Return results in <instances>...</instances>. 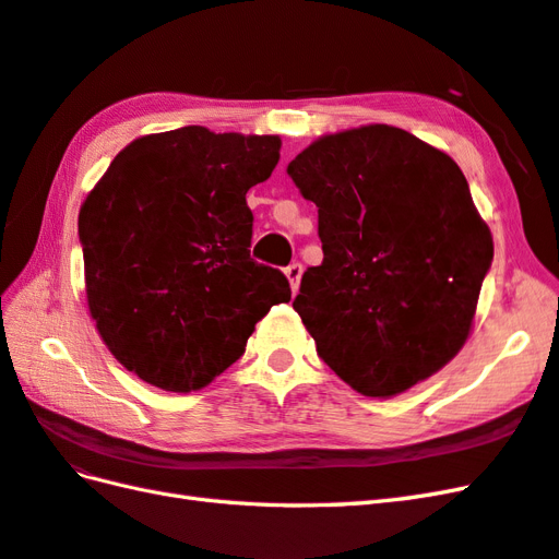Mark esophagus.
Returning a JSON list of instances; mask_svg holds the SVG:
<instances>
[{
  "instance_id": "1",
  "label": "esophagus",
  "mask_w": 559,
  "mask_h": 559,
  "mask_svg": "<svg viewBox=\"0 0 559 559\" xmlns=\"http://www.w3.org/2000/svg\"><path fill=\"white\" fill-rule=\"evenodd\" d=\"M284 275L289 280V287L296 294L298 292V284H301V275H304V265L301 263H292L287 270H284Z\"/></svg>"
}]
</instances>
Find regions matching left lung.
Returning <instances> with one entry per match:
<instances>
[{
	"instance_id": "8db88e82",
	"label": "left lung",
	"mask_w": 559,
	"mask_h": 559,
	"mask_svg": "<svg viewBox=\"0 0 559 559\" xmlns=\"http://www.w3.org/2000/svg\"><path fill=\"white\" fill-rule=\"evenodd\" d=\"M287 173L318 206L324 258L294 298L318 356L372 399L437 374L465 346L493 261L457 163L377 122L324 134Z\"/></svg>"
}]
</instances>
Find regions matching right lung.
I'll return each instance as SVG.
<instances>
[{
  "label": "right lung",
  "mask_w": 559,
  "mask_h": 559,
  "mask_svg": "<svg viewBox=\"0 0 559 559\" xmlns=\"http://www.w3.org/2000/svg\"><path fill=\"white\" fill-rule=\"evenodd\" d=\"M277 134L187 126L144 134L80 206L85 294L106 348L163 391L209 386L292 289L251 258L247 192L280 160Z\"/></svg>",
  "instance_id": "right-lung-1"
}]
</instances>
